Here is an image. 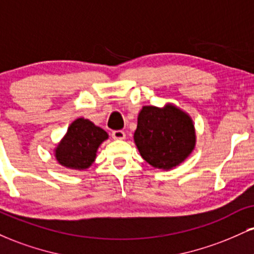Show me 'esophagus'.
I'll list each match as a JSON object with an SVG mask.
<instances>
[{
  "label": "esophagus",
  "mask_w": 254,
  "mask_h": 254,
  "mask_svg": "<svg viewBox=\"0 0 254 254\" xmlns=\"http://www.w3.org/2000/svg\"><path fill=\"white\" fill-rule=\"evenodd\" d=\"M111 136H112V138H115V139H124L125 132L123 130H115V131H112Z\"/></svg>",
  "instance_id": "34e87169"
}]
</instances>
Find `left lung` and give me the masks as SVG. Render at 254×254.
Wrapping results in <instances>:
<instances>
[{"label": "left lung", "mask_w": 254, "mask_h": 254, "mask_svg": "<svg viewBox=\"0 0 254 254\" xmlns=\"http://www.w3.org/2000/svg\"><path fill=\"white\" fill-rule=\"evenodd\" d=\"M135 143L148 164L170 170L186 159L196 135L191 118L173 105L165 109L144 106L138 115Z\"/></svg>", "instance_id": "left-lung-1"}]
</instances>
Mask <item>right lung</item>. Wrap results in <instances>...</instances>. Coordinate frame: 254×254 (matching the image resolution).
<instances>
[{"label":"right lung","instance_id":"obj_1","mask_svg":"<svg viewBox=\"0 0 254 254\" xmlns=\"http://www.w3.org/2000/svg\"><path fill=\"white\" fill-rule=\"evenodd\" d=\"M106 131L88 119L78 118L69 127L56 149V159L64 167L86 170L95 159L98 147L107 138Z\"/></svg>","mask_w":254,"mask_h":254}]
</instances>
